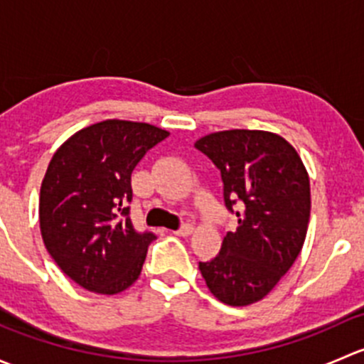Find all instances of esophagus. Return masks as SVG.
<instances>
[{"label":"esophagus","mask_w":364,"mask_h":364,"mask_svg":"<svg viewBox=\"0 0 364 364\" xmlns=\"http://www.w3.org/2000/svg\"><path fill=\"white\" fill-rule=\"evenodd\" d=\"M192 232H193V227L190 225V223H183V225L179 227L178 230H174L176 236H183V237L190 236V234H192Z\"/></svg>","instance_id":"1"}]
</instances>
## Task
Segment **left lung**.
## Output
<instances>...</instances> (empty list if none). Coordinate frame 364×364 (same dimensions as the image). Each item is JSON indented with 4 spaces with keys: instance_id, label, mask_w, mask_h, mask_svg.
<instances>
[{
    "instance_id": "8db88e82",
    "label": "left lung",
    "mask_w": 364,
    "mask_h": 364,
    "mask_svg": "<svg viewBox=\"0 0 364 364\" xmlns=\"http://www.w3.org/2000/svg\"><path fill=\"white\" fill-rule=\"evenodd\" d=\"M220 171L223 203L237 216L215 259L199 262L205 285L230 306L273 291L303 248L310 220V179L296 149L262 130H225L196 142Z\"/></svg>"
}]
</instances>
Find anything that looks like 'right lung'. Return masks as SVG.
<instances>
[{
    "mask_svg": "<svg viewBox=\"0 0 364 364\" xmlns=\"http://www.w3.org/2000/svg\"><path fill=\"white\" fill-rule=\"evenodd\" d=\"M165 137L153 124L107 119L54 153L40 188V230L54 262L86 291L117 294L141 274L156 236L132 223V172Z\"/></svg>",
    "mask_w": 364,
    "mask_h": 364,
    "instance_id": "right-lung-1",
    "label": "right lung"
}]
</instances>
